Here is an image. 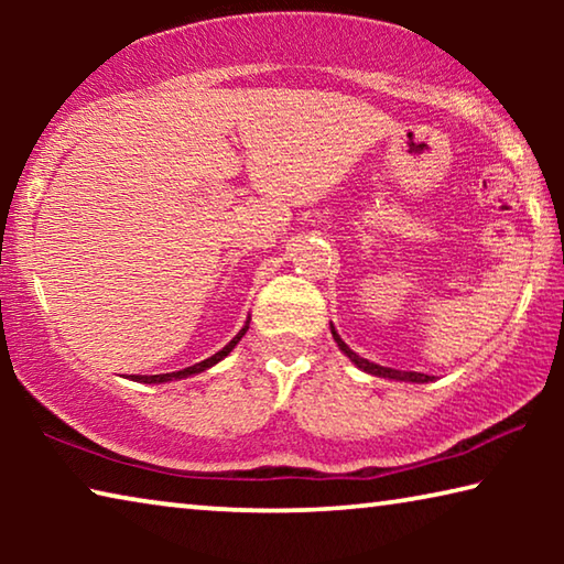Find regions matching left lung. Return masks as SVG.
Segmentation results:
<instances>
[{"label": "left lung", "mask_w": 564, "mask_h": 564, "mask_svg": "<svg viewBox=\"0 0 564 564\" xmlns=\"http://www.w3.org/2000/svg\"><path fill=\"white\" fill-rule=\"evenodd\" d=\"M330 333H333V338H336V343H338V348L346 352V356L356 362V366L360 368V370H366V373H370V376H378V378H390V380H410V383H427V380H431V376H425V373H415V370H395V368H386V366H376V362H370V360H366V358H360V356H356V352H352L346 343H343V338L338 336L336 333V328L330 326Z\"/></svg>", "instance_id": "left-lung-1"}]
</instances>
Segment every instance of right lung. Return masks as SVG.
Instances as JSON below:
<instances>
[{"label":"right lung","mask_w":564,"mask_h":564,"mask_svg":"<svg viewBox=\"0 0 564 564\" xmlns=\"http://www.w3.org/2000/svg\"><path fill=\"white\" fill-rule=\"evenodd\" d=\"M248 330V326H243L241 330H238V336L228 343L226 348H221L218 352H214L212 358H206V360H202V362H196V366H188V368H184V370H176V373H159V376H131L133 380H139V383H166V380H174V378H186V376H194V373H202V370H206V368H212V366H216L218 360H224L228 352L234 350V346L238 340L243 338V333Z\"/></svg>","instance_id":"add662e5"}]
</instances>
